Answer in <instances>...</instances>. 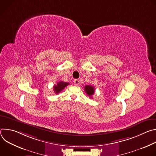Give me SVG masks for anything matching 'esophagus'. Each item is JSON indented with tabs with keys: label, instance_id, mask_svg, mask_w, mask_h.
Masks as SVG:
<instances>
[{
	"label": "esophagus",
	"instance_id": "obj_1",
	"mask_svg": "<svg viewBox=\"0 0 156 156\" xmlns=\"http://www.w3.org/2000/svg\"><path fill=\"white\" fill-rule=\"evenodd\" d=\"M79 83H80V80H78V79H75V80H74V84H75V85H78L79 84Z\"/></svg>",
	"mask_w": 156,
	"mask_h": 156
}]
</instances>
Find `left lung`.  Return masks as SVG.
<instances>
[{"label": "left lung", "mask_w": 156, "mask_h": 156, "mask_svg": "<svg viewBox=\"0 0 156 156\" xmlns=\"http://www.w3.org/2000/svg\"><path fill=\"white\" fill-rule=\"evenodd\" d=\"M84 91L91 98V96L94 94V92H95L94 87L92 86L86 85L84 86Z\"/></svg>", "instance_id": "left-lung-1"}]
</instances>
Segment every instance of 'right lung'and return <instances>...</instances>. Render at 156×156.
Listing matches in <instances>:
<instances>
[{
	"mask_svg": "<svg viewBox=\"0 0 156 156\" xmlns=\"http://www.w3.org/2000/svg\"><path fill=\"white\" fill-rule=\"evenodd\" d=\"M69 84V83H66V82H63V81H59L58 83H57L56 85H54L53 89H54V93L55 94H58L60 92H61L63 89Z\"/></svg>",
	"mask_w": 156,
	"mask_h": 156,
	"instance_id": "add662e5",
	"label": "right lung"
}]
</instances>
